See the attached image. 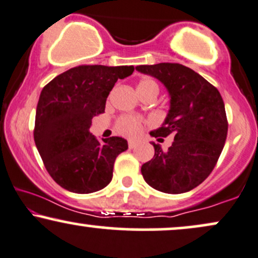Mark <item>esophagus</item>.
<instances>
[{"instance_id": "esophagus-1", "label": "esophagus", "mask_w": 258, "mask_h": 258, "mask_svg": "<svg viewBox=\"0 0 258 258\" xmlns=\"http://www.w3.org/2000/svg\"><path fill=\"white\" fill-rule=\"evenodd\" d=\"M136 145H137V142H135V141H130V142H128V148H130V149L136 148Z\"/></svg>"}]
</instances>
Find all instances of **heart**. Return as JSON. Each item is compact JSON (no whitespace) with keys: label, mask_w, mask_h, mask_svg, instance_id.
Returning <instances> with one entry per match:
<instances>
[{"label":"heart","mask_w":258,"mask_h":258,"mask_svg":"<svg viewBox=\"0 0 258 258\" xmlns=\"http://www.w3.org/2000/svg\"><path fill=\"white\" fill-rule=\"evenodd\" d=\"M143 90H151L159 94V85L151 79H142L137 85V91ZM142 130V122L137 117H122L117 122V131L125 136H137Z\"/></svg>","instance_id":"heart-1"}]
</instances>
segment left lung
<instances>
[{
  "label": "left lung",
  "mask_w": 258,
  "mask_h": 258,
  "mask_svg": "<svg viewBox=\"0 0 258 258\" xmlns=\"http://www.w3.org/2000/svg\"><path fill=\"white\" fill-rule=\"evenodd\" d=\"M136 70L160 80L169 95L168 114L150 136L159 141L169 135L174 138L167 151L151 143L155 155L142 166L143 178L164 194L191 191L212 173L225 145L228 123L221 95L182 64L163 62Z\"/></svg>",
  "instance_id": "obj_1"
}]
</instances>
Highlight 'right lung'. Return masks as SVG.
<instances>
[{
    "label": "right lung",
    "mask_w": 258,
    "mask_h": 258,
    "mask_svg": "<svg viewBox=\"0 0 258 258\" xmlns=\"http://www.w3.org/2000/svg\"><path fill=\"white\" fill-rule=\"evenodd\" d=\"M133 71V66H78L43 88L33 137L46 170L61 187L91 194L111 181L115 159L128 144L121 137L99 142L90 127L92 117L104 111L117 79Z\"/></svg>",
    "instance_id": "add662e5"
}]
</instances>
